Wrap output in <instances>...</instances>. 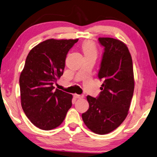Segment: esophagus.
Segmentation results:
<instances>
[{
	"instance_id": "34e87169",
	"label": "esophagus",
	"mask_w": 157,
	"mask_h": 157,
	"mask_svg": "<svg viewBox=\"0 0 157 157\" xmlns=\"http://www.w3.org/2000/svg\"><path fill=\"white\" fill-rule=\"evenodd\" d=\"M74 97H75L76 99H82V98H83V95H82V94H75L74 95Z\"/></svg>"
}]
</instances>
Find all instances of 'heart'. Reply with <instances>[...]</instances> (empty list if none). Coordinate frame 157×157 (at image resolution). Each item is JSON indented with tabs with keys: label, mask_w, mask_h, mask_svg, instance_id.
Returning a JSON list of instances; mask_svg holds the SVG:
<instances>
[{
	"label": "heart",
	"mask_w": 157,
	"mask_h": 157,
	"mask_svg": "<svg viewBox=\"0 0 157 157\" xmlns=\"http://www.w3.org/2000/svg\"><path fill=\"white\" fill-rule=\"evenodd\" d=\"M82 50L85 56L90 54H96L97 48L94 44L91 41H86L82 44Z\"/></svg>",
	"instance_id": "1"
}]
</instances>
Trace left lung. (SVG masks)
I'll list each match as a JSON object with an SVG mask.
<instances>
[{"instance_id": "8db88e82", "label": "left lung", "mask_w": 157, "mask_h": 157, "mask_svg": "<svg viewBox=\"0 0 157 157\" xmlns=\"http://www.w3.org/2000/svg\"><path fill=\"white\" fill-rule=\"evenodd\" d=\"M104 47L98 73L103 81L97 98L87 96L89 109L82 118L89 129L106 134L119 127L128 115L133 90L132 58L127 45L110 37H99Z\"/></svg>"}]
</instances>
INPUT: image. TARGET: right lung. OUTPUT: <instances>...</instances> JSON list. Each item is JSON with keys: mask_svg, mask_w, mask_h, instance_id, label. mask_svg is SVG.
Returning a JSON list of instances; mask_svg holds the SVG:
<instances>
[{"mask_svg": "<svg viewBox=\"0 0 157 157\" xmlns=\"http://www.w3.org/2000/svg\"><path fill=\"white\" fill-rule=\"evenodd\" d=\"M76 40L49 39L28 53L19 78L21 102L25 114L42 130L60 126L71 107L72 95L53 84L63 74L65 59Z\"/></svg>", "mask_w": 157, "mask_h": 157, "instance_id": "right-lung-1", "label": "right lung"}]
</instances>
